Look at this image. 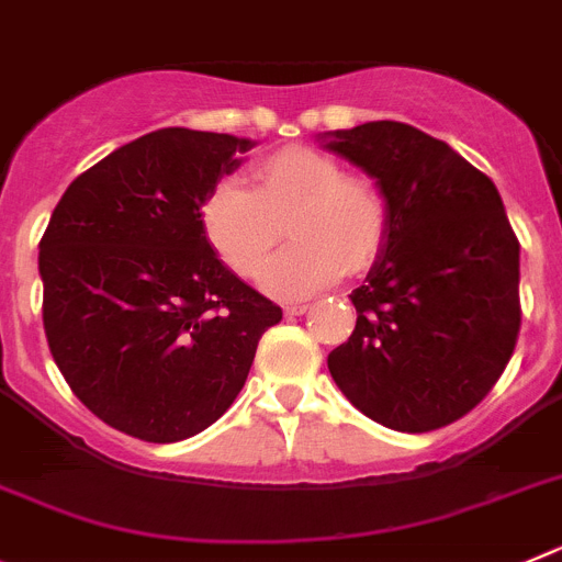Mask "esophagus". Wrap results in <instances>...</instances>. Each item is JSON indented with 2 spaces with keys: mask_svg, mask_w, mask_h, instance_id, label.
I'll use <instances>...</instances> for the list:
<instances>
[{
  "mask_svg": "<svg viewBox=\"0 0 562 562\" xmlns=\"http://www.w3.org/2000/svg\"><path fill=\"white\" fill-rule=\"evenodd\" d=\"M306 312H308V303H286V306H284V315L286 317L306 315Z\"/></svg>",
  "mask_w": 562,
  "mask_h": 562,
  "instance_id": "34e87169",
  "label": "esophagus"
}]
</instances>
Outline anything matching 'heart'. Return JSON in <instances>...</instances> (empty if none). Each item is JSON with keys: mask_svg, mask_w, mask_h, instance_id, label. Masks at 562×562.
<instances>
[{"mask_svg": "<svg viewBox=\"0 0 562 562\" xmlns=\"http://www.w3.org/2000/svg\"><path fill=\"white\" fill-rule=\"evenodd\" d=\"M387 200L373 180L342 172L337 158L290 144L250 167V192L223 180L200 205L211 250L241 278H259L288 225L293 245L265 271L270 295L301 297L342 272L373 267L387 239Z\"/></svg>", "mask_w": 562, "mask_h": 562, "instance_id": "heart-1", "label": "heart"}]
</instances>
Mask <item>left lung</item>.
<instances>
[{
  "instance_id": "1",
  "label": "left lung",
  "mask_w": 562,
  "mask_h": 562,
  "mask_svg": "<svg viewBox=\"0 0 562 562\" xmlns=\"http://www.w3.org/2000/svg\"><path fill=\"white\" fill-rule=\"evenodd\" d=\"M375 180L387 239L351 292L357 328L328 353L342 395L395 431H431L480 404L521 328L518 245L498 189L446 142L404 122L323 133Z\"/></svg>"
}]
</instances>
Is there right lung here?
Masks as SVG:
<instances>
[{"instance_id": "right-lung-1", "label": "right lung", "mask_w": 562, "mask_h": 562, "mask_svg": "<svg viewBox=\"0 0 562 562\" xmlns=\"http://www.w3.org/2000/svg\"><path fill=\"white\" fill-rule=\"evenodd\" d=\"M256 142L164 127L75 178L41 239L44 331L113 429L178 442L234 404L281 308L205 241L200 205Z\"/></svg>"}]
</instances>
